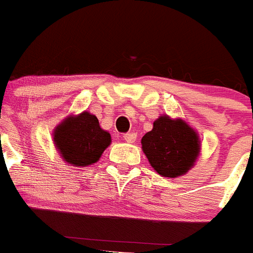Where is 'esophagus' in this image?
I'll list each match as a JSON object with an SVG mask.
<instances>
[{
  "mask_svg": "<svg viewBox=\"0 0 253 253\" xmlns=\"http://www.w3.org/2000/svg\"><path fill=\"white\" fill-rule=\"evenodd\" d=\"M123 138H124V140L126 143H134L135 142V139H137V134L135 133H125L124 135H123Z\"/></svg>",
  "mask_w": 253,
  "mask_h": 253,
  "instance_id": "34e87169",
  "label": "esophagus"
}]
</instances>
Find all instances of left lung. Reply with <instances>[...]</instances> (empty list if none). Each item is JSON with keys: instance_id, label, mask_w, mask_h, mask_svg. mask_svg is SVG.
I'll list each match as a JSON object with an SVG mask.
<instances>
[{"instance_id": "obj_1", "label": "left lung", "mask_w": 253, "mask_h": 253, "mask_svg": "<svg viewBox=\"0 0 253 253\" xmlns=\"http://www.w3.org/2000/svg\"><path fill=\"white\" fill-rule=\"evenodd\" d=\"M142 148L151 166L165 177L184 175L200 152L198 134L182 120L160 116L142 138Z\"/></svg>"}]
</instances>
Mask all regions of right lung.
<instances>
[{"mask_svg":"<svg viewBox=\"0 0 253 253\" xmlns=\"http://www.w3.org/2000/svg\"><path fill=\"white\" fill-rule=\"evenodd\" d=\"M110 142V134L102 130L97 118L87 111L71 116L54 130L55 146L64 161L73 166L97 162Z\"/></svg>","mask_w":253,"mask_h":253,"instance_id":"obj_1","label":"right lung"}]
</instances>
